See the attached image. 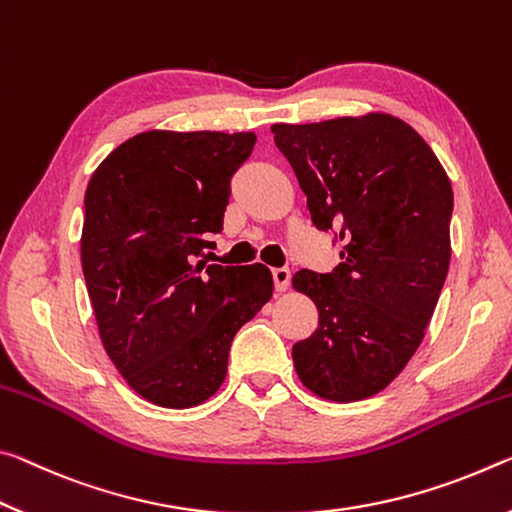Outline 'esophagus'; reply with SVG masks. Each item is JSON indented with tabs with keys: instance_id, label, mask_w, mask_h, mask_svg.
Instances as JSON below:
<instances>
[{
	"instance_id": "obj_1",
	"label": "esophagus",
	"mask_w": 512,
	"mask_h": 512,
	"mask_svg": "<svg viewBox=\"0 0 512 512\" xmlns=\"http://www.w3.org/2000/svg\"><path fill=\"white\" fill-rule=\"evenodd\" d=\"M272 279H274L276 292H286L288 286H290V270H288V267H274Z\"/></svg>"
}]
</instances>
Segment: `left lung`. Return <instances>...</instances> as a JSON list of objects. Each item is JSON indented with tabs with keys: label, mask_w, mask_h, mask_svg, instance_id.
Instances as JSON below:
<instances>
[{
	"label": "left lung",
	"mask_w": 512,
	"mask_h": 512,
	"mask_svg": "<svg viewBox=\"0 0 512 512\" xmlns=\"http://www.w3.org/2000/svg\"><path fill=\"white\" fill-rule=\"evenodd\" d=\"M272 133L313 224L342 242L333 272L292 276L320 313L311 338L292 347L297 376L322 399H367L413 358L445 286L449 177L420 133L388 113L274 124Z\"/></svg>",
	"instance_id": "left-lung-1"
}]
</instances>
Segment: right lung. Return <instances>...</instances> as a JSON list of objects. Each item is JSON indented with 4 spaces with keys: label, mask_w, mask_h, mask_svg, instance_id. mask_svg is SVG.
Returning <instances> with one entry per match:
<instances>
[{
    "label": "right lung",
    "mask_w": 512,
    "mask_h": 512,
    "mask_svg": "<svg viewBox=\"0 0 512 512\" xmlns=\"http://www.w3.org/2000/svg\"><path fill=\"white\" fill-rule=\"evenodd\" d=\"M254 145L251 131L154 129L115 147L90 177L81 267L99 338L131 390L156 406L213 397L238 329L272 299L265 265L204 261Z\"/></svg>",
    "instance_id": "right-lung-1"
}]
</instances>
